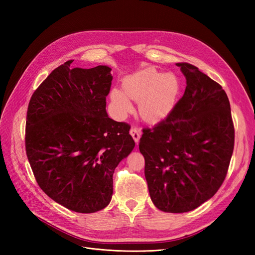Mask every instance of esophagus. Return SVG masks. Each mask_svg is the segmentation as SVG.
<instances>
[{"instance_id":"esophagus-1","label":"esophagus","mask_w":255,"mask_h":255,"mask_svg":"<svg viewBox=\"0 0 255 255\" xmlns=\"http://www.w3.org/2000/svg\"><path fill=\"white\" fill-rule=\"evenodd\" d=\"M129 134L133 137L135 142L138 143V141H139V139H140V136H141V130L137 128H132L129 129Z\"/></svg>"}]
</instances>
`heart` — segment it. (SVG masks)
I'll return each mask as SVG.
<instances>
[{
    "label": "heart",
    "mask_w": 255,
    "mask_h": 255,
    "mask_svg": "<svg viewBox=\"0 0 255 255\" xmlns=\"http://www.w3.org/2000/svg\"><path fill=\"white\" fill-rule=\"evenodd\" d=\"M122 88L111 90V101L115 112L125 117L132 112L134 101H139L141 117L150 122L163 120L176 105L181 82L172 73H163L148 68L126 76Z\"/></svg>",
    "instance_id": "1"
}]
</instances>
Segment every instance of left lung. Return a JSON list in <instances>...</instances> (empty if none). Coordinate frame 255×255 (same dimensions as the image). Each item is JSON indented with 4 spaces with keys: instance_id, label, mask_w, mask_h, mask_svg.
<instances>
[{
    "instance_id": "obj_1",
    "label": "left lung",
    "mask_w": 255,
    "mask_h": 255,
    "mask_svg": "<svg viewBox=\"0 0 255 255\" xmlns=\"http://www.w3.org/2000/svg\"><path fill=\"white\" fill-rule=\"evenodd\" d=\"M186 89L173 111L142 129L139 150L152 202L167 213L195 210L225 181L234 149L226 91L195 66L176 64Z\"/></svg>"
}]
</instances>
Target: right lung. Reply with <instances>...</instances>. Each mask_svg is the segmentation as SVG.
Here are the masks:
<instances>
[{"instance_id": "obj_1", "label": "right lung", "mask_w": 255, "mask_h": 255, "mask_svg": "<svg viewBox=\"0 0 255 255\" xmlns=\"http://www.w3.org/2000/svg\"><path fill=\"white\" fill-rule=\"evenodd\" d=\"M72 61L54 69L30 98L25 149L45 194L88 214L110 204L115 169L135 142L128 123L106 113L112 69L72 68Z\"/></svg>"}]
</instances>
